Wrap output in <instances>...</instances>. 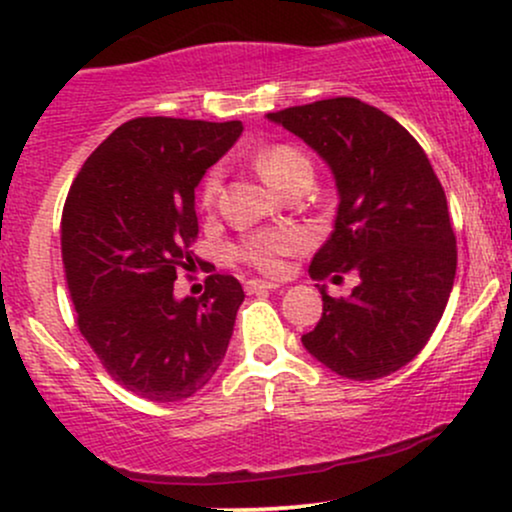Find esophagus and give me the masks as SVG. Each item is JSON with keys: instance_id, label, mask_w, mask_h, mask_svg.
Returning <instances> with one entry per match:
<instances>
[{"instance_id": "1", "label": "esophagus", "mask_w": 512, "mask_h": 512, "mask_svg": "<svg viewBox=\"0 0 512 512\" xmlns=\"http://www.w3.org/2000/svg\"><path fill=\"white\" fill-rule=\"evenodd\" d=\"M279 289V284H274V281H262V279H250L248 284H245V291L248 293H260V291H274Z\"/></svg>"}]
</instances>
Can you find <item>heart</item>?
Listing matches in <instances>:
<instances>
[{
    "label": "heart",
    "instance_id": "obj_1",
    "mask_svg": "<svg viewBox=\"0 0 512 512\" xmlns=\"http://www.w3.org/2000/svg\"><path fill=\"white\" fill-rule=\"evenodd\" d=\"M255 168L260 170V175L274 190H284L286 185L293 180L308 178L313 173L310 161L305 158L303 151H298L296 146L289 144H276L269 149L260 151L255 156ZM221 187V175L219 170H211L202 185V202L209 204L214 202L219 195ZM303 238L296 231H286V228H269V231H257L250 233L248 238L240 243L238 257L243 262L252 264L255 269H260L264 274H279L284 269V257L291 252L301 250Z\"/></svg>",
    "mask_w": 512,
    "mask_h": 512
}]
</instances>
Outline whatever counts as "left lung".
Instances as JSON below:
<instances>
[{
	"label": "left lung",
	"mask_w": 512,
	"mask_h": 512,
	"mask_svg": "<svg viewBox=\"0 0 512 512\" xmlns=\"http://www.w3.org/2000/svg\"><path fill=\"white\" fill-rule=\"evenodd\" d=\"M327 163L337 185L334 231L310 276L358 274L349 298L322 286V317L301 342L332 373L378 380L424 349L448 305L455 233L440 180L419 142L358 98L269 113Z\"/></svg>",
	"instance_id": "1"
}]
</instances>
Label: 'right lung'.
<instances>
[{
	"mask_svg": "<svg viewBox=\"0 0 512 512\" xmlns=\"http://www.w3.org/2000/svg\"><path fill=\"white\" fill-rule=\"evenodd\" d=\"M233 122L137 117L86 158L62 211V262L76 322L103 368L151 402L214 378L245 293L211 274L202 298L173 284L197 238L195 187L238 142Z\"/></svg>",
	"mask_w": 512,
	"mask_h": 512,
	"instance_id": "right-lung-1",
	"label": "right lung"
}]
</instances>
